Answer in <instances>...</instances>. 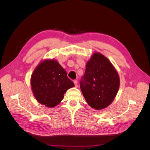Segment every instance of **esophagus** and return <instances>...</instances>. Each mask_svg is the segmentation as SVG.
<instances>
[{
    "mask_svg": "<svg viewBox=\"0 0 150 150\" xmlns=\"http://www.w3.org/2000/svg\"><path fill=\"white\" fill-rule=\"evenodd\" d=\"M74 85H75V87H78V81L77 80H74Z\"/></svg>",
    "mask_w": 150,
    "mask_h": 150,
    "instance_id": "esophagus-1",
    "label": "esophagus"
}]
</instances>
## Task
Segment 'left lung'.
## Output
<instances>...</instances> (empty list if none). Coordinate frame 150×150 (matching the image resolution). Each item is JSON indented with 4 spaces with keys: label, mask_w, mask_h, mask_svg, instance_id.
Wrapping results in <instances>:
<instances>
[{
    "label": "left lung",
    "mask_w": 150,
    "mask_h": 150,
    "mask_svg": "<svg viewBox=\"0 0 150 150\" xmlns=\"http://www.w3.org/2000/svg\"><path fill=\"white\" fill-rule=\"evenodd\" d=\"M80 88L91 107L103 110L113 101L118 91L119 75L108 58L95 52L86 64Z\"/></svg>",
    "instance_id": "1"
}]
</instances>
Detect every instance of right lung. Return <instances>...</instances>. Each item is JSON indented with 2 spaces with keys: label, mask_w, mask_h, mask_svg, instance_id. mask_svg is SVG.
Masks as SVG:
<instances>
[{
  "label": "right lung",
  "mask_w": 150,
  "mask_h": 150,
  "mask_svg": "<svg viewBox=\"0 0 150 150\" xmlns=\"http://www.w3.org/2000/svg\"><path fill=\"white\" fill-rule=\"evenodd\" d=\"M30 84L36 100L49 108L57 105L66 91L74 86L66 71L54 59L44 60L36 67Z\"/></svg>",
  "instance_id": "obj_1"
}]
</instances>
